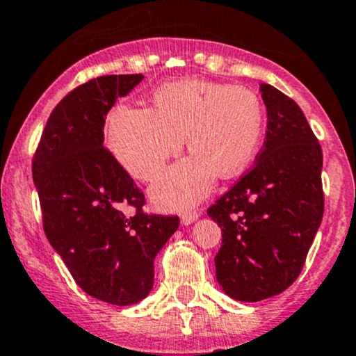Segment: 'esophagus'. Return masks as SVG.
Listing matches in <instances>:
<instances>
[{"label":"esophagus","instance_id":"1","mask_svg":"<svg viewBox=\"0 0 356 356\" xmlns=\"http://www.w3.org/2000/svg\"><path fill=\"white\" fill-rule=\"evenodd\" d=\"M197 218H200V213H197V211H188V213H184V215L181 216V223L184 227H188V225H191V223L196 222Z\"/></svg>","mask_w":356,"mask_h":356}]
</instances>
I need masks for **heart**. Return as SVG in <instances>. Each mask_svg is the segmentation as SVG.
<instances>
[{
  "label": "heart",
  "mask_w": 356,
  "mask_h": 356,
  "mask_svg": "<svg viewBox=\"0 0 356 356\" xmlns=\"http://www.w3.org/2000/svg\"><path fill=\"white\" fill-rule=\"evenodd\" d=\"M153 109L119 106L107 122L114 159L138 181L155 179L182 143L189 156L170 167L149 189L162 209H182L211 193L216 174L235 177L252 162L264 134V109L256 92L208 80L165 83Z\"/></svg>",
  "instance_id": "obj_1"
}]
</instances>
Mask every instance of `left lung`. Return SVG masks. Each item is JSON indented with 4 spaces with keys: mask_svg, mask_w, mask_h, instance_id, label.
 <instances>
[{
    "mask_svg": "<svg viewBox=\"0 0 356 356\" xmlns=\"http://www.w3.org/2000/svg\"><path fill=\"white\" fill-rule=\"evenodd\" d=\"M266 141L252 170L208 209L222 228L216 282L230 298L261 302L300 275L324 215L323 149L297 102L268 83Z\"/></svg>",
    "mask_w": 356,
    "mask_h": 356,
    "instance_id": "1",
    "label": "left lung"
}]
</instances>
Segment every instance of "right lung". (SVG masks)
<instances>
[{
    "mask_svg": "<svg viewBox=\"0 0 356 356\" xmlns=\"http://www.w3.org/2000/svg\"><path fill=\"white\" fill-rule=\"evenodd\" d=\"M141 80L109 74L68 93L47 119L32 165L52 249L85 293L112 305L148 297L156 254L179 228L177 216L141 211L143 193L104 148L107 112Z\"/></svg>",
    "mask_w": 356,
    "mask_h": 356,
    "instance_id": "obj_1",
    "label": "right lung"
}]
</instances>
